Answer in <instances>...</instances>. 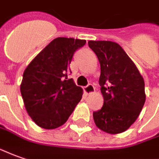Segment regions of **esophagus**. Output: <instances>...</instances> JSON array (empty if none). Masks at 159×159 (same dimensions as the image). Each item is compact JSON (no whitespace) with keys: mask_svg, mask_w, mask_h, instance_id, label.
Returning a JSON list of instances; mask_svg holds the SVG:
<instances>
[{"mask_svg":"<svg viewBox=\"0 0 159 159\" xmlns=\"http://www.w3.org/2000/svg\"><path fill=\"white\" fill-rule=\"evenodd\" d=\"M95 91V87L92 84H88L86 87H84V92L86 94H91Z\"/></svg>","mask_w":159,"mask_h":159,"instance_id":"obj_1","label":"esophagus"}]
</instances>
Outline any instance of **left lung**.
<instances>
[{
  "instance_id": "left-lung-1",
  "label": "left lung",
  "mask_w": 159,
  "mask_h": 159,
  "mask_svg": "<svg viewBox=\"0 0 159 159\" xmlns=\"http://www.w3.org/2000/svg\"><path fill=\"white\" fill-rule=\"evenodd\" d=\"M101 65L99 84L104 102L93 113L96 126L107 134L125 132L137 120L145 102V82L120 45L112 41L88 42Z\"/></svg>"
}]
</instances>
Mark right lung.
<instances>
[{"instance_id":"obj_1","label":"right lung","mask_w":159,"mask_h":159,"mask_svg":"<svg viewBox=\"0 0 159 159\" xmlns=\"http://www.w3.org/2000/svg\"><path fill=\"white\" fill-rule=\"evenodd\" d=\"M86 40L57 38L41 51L23 73L20 93L33 121L45 129L64 125L83 96V89L68 79L70 64Z\"/></svg>"}]
</instances>
